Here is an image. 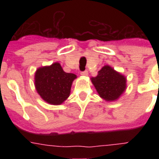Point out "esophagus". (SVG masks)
Masks as SVG:
<instances>
[{
    "label": "esophagus",
    "mask_w": 159,
    "mask_h": 159,
    "mask_svg": "<svg viewBox=\"0 0 159 159\" xmlns=\"http://www.w3.org/2000/svg\"><path fill=\"white\" fill-rule=\"evenodd\" d=\"M81 75L84 76V77H87V76H88V72L87 71H83V72H81Z\"/></svg>",
    "instance_id": "obj_1"
}]
</instances>
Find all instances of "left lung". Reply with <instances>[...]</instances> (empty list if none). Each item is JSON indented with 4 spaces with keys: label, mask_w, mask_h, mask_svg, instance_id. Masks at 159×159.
Instances as JSON below:
<instances>
[{
    "label": "left lung",
    "mask_w": 159,
    "mask_h": 159,
    "mask_svg": "<svg viewBox=\"0 0 159 159\" xmlns=\"http://www.w3.org/2000/svg\"><path fill=\"white\" fill-rule=\"evenodd\" d=\"M91 80L100 97L107 102L117 100L126 89L125 76L108 65L102 67L97 77Z\"/></svg>",
    "instance_id": "left-lung-1"
}]
</instances>
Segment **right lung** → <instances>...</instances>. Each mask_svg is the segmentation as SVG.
Returning a JSON list of instances; mask_svg holds the SVG:
<instances>
[{
	"instance_id": "add662e5",
	"label": "right lung",
	"mask_w": 159,
	"mask_h": 159,
	"mask_svg": "<svg viewBox=\"0 0 159 159\" xmlns=\"http://www.w3.org/2000/svg\"><path fill=\"white\" fill-rule=\"evenodd\" d=\"M77 76L62 70L58 62L39 67L34 76L36 91L41 98L51 105H60L67 99L72 82Z\"/></svg>"
}]
</instances>
